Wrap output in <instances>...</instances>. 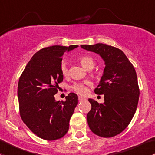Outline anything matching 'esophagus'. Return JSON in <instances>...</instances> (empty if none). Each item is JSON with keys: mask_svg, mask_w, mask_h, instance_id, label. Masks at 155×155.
<instances>
[{"mask_svg": "<svg viewBox=\"0 0 155 155\" xmlns=\"http://www.w3.org/2000/svg\"><path fill=\"white\" fill-rule=\"evenodd\" d=\"M84 100H85V99L82 98V97H79V102H82V101H84Z\"/></svg>", "mask_w": 155, "mask_h": 155, "instance_id": "esophagus-1", "label": "esophagus"}]
</instances>
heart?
I'll return each instance as SVG.
<instances>
[{
  "instance_id": "1",
  "label": "heart",
  "mask_w": 155,
  "mask_h": 155,
  "mask_svg": "<svg viewBox=\"0 0 155 155\" xmlns=\"http://www.w3.org/2000/svg\"><path fill=\"white\" fill-rule=\"evenodd\" d=\"M78 60L81 63V64L87 70H91L92 68H94V65H95V61H94V58L89 56H81L78 58ZM61 71L63 76H68L69 74V68H68V64L66 63V61H63L61 62ZM91 82L88 80L84 81V82H76L75 84H73L72 88L78 94L84 95V94H86V93L87 91V86L91 85Z\"/></svg>"
}]
</instances>
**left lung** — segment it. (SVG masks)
Listing matches in <instances>:
<instances>
[{
  "label": "left lung",
  "instance_id": "1",
  "mask_svg": "<svg viewBox=\"0 0 155 155\" xmlns=\"http://www.w3.org/2000/svg\"><path fill=\"white\" fill-rule=\"evenodd\" d=\"M97 53L105 61V69L95 94L104 95L99 104L89 99L91 109L87 115L89 128L102 137L116 136L125 129L136 112L140 90L134 68L120 49L102 43L81 45Z\"/></svg>",
  "mask_w": 155,
  "mask_h": 155
}]
</instances>
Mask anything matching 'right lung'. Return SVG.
<instances>
[{
    "instance_id": "obj_1",
    "label": "right lung",
    "mask_w": 155,
    "mask_h": 155,
    "mask_svg": "<svg viewBox=\"0 0 155 155\" xmlns=\"http://www.w3.org/2000/svg\"><path fill=\"white\" fill-rule=\"evenodd\" d=\"M54 45L40 50L27 63L18 85V98L23 122L35 135L47 140L64 137L79 99L70 93L64 102L56 101L58 83L63 81L61 56L78 48Z\"/></svg>"
}]
</instances>
